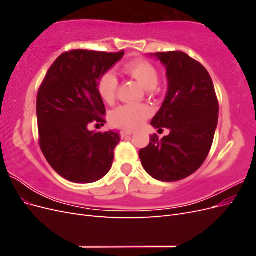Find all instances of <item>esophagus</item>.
Returning <instances> with one entry per match:
<instances>
[{"label":"esophagus","instance_id":"1","mask_svg":"<svg viewBox=\"0 0 256 256\" xmlns=\"http://www.w3.org/2000/svg\"><path fill=\"white\" fill-rule=\"evenodd\" d=\"M131 134H134V131H131V130H122L120 131V136L122 138H126V136H129Z\"/></svg>","mask_w":256,"mask_h":256}]
</instances>
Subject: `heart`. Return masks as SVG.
<instances>
[{
    "instance_id": "b5f03b06",
    "label": "heart",
    "mask_w": 256,
    "mask_h": 256,
    "mask_svg": "<svg viewBox=\"0 0 256 256\" xmlns=\"http://www.w3.org/2000/svg\"><path fill=\"white\" fill-rule=\"evenodd\" d=\"M122 72L136 79L142 86L148 90L157 88L159 83V74L152 64L146 60H130L122 67ZM99 96L104 102L112 104L118 92V79L112 72H106L100 76L97 82ZM150 115V109L143 104L122 106L111 113L110 120L114 126L136 129L140 127L144 120Z\"/></svg>"
}]
</instances>
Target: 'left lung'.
Wrapping results in <instances>:
<instances>
[{
	"mask_svg": "<svg viewBox=\"0 0 256 256\" xmlns=\"http://www.w3.org/2000/svg\"><path fill=\"white\" fill-rule=\"evenodd\" d=\"M166 68L168 92L150 125L170 134L140 150L142 166L154 180L178 182L200 168L212 148L219 102L206 68L182 51L152 54Z\"/></svg>",
	"mask_w": 256,
	"mask_h": 256,
	"instance_id": "left-lung-1",
	"label": "left lung"
}]
</instances>
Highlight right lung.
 I'll return each instance as SVG.
<instances>
[{
  "label": "right lung",
  "mask_w": 256,
  "mask_h": 256,
  "mask_svg": "<svg viewBox=\"0 0 256 256\" xmlns=\"http://www.w3.org/2000/svg\"><path fill=\"white\" fill-rule=\"evenodd\" d=\"M124 53L65 52L49 68L38 90L40 146L54 171L69 182H97L112 166L118 131L94 132L88 125L106 122L97 82Z\"/></svg>",
  "instance_id": "add662e5"
}]
</instances>
